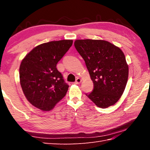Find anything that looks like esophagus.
<instances>
[{
	"instance_id": "esophagus-1",
	"label": "esophagus",
	"mask_w": 150,
	"mask_h": 150,
	"mask_svg": "<svg viewBox=\"0 0 150 150\" xmlns=\"http://www.w3.org/2000/svg\"><path fill=\"white\" fill-rule=\"evenodd\" d=\"M81 79H80V78H77V79H76V81L74 82V84H80L81 82Z\"/></svg>"
}]
</instances>
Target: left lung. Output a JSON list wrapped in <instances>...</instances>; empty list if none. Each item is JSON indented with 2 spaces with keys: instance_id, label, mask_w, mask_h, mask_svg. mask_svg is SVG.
<instances>
[{
  "instance_id": "1",
  "label": "left lung",
  "mask_w": 150,
  "mask_h": 150,
  "mask_svg": "<svg viewBox=\"0 0 150 150\" xmlns=\"http://www.w3.org/2000/svg\"><path fill=\"white\" fill-rule=\"evenodd\" d=\"M76 50L84 60L94 88L86 95L101 108L115 104L125 90L128 65L122 51L103 40H76Z\"/></svg>"
}]
</instances>
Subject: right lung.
I'll return each instance as SVG.
<instances>
[{
  "label": "right lung",
  "mask_w": 150,
  "mask_h": 150,
  "mask_svg": "<svg viewBox=\"0 0 150 150\" xmlns=\"http://www.w3.org/2000/svg\"><path fill=\"white\" fill-rule=\"evenodd\" d=\"M72 44V40H61L40 44L22 60L21 86L27 100L35 107L50 111L66 95L69 86L57 70V64Z\"/></svg>",
  "instance_id": "add662e5"
}]
</instances>
